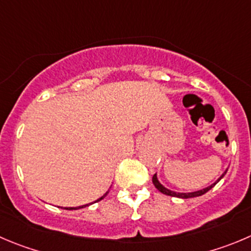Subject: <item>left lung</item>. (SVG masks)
I'll use <instances>...</instances> for the list:
<instances>
[{
  "mask_svg": "<svg viewBox=\"0 0 251 251\" xmlns=\"http://www.w3.org/2000/svg\"><path fill=\"white\" fill-rule=\"evenodd\" d=\"M226 171H228V170H226ZM226 172H224L223 175H222L221 177H219V178H218L217 181H215L213 184H210V186H208V187H205V188L201 189V191L191 192V193H177V192H173V191H171V189H167V188H166V187H163L162 184L160 183V181H158V179H157V175H153V177H152V182H153L154 187H156V188H157L158 191L161 192V193L166 194V196L177 197V198H184V200H187V198H193V197H200V196H203V194H204V193H207V192L209 191V189H212L213 187H214L215 184L218 183V182H219L222 178H223L224 175H226Z\"/></svg>",
  "mask_w": 251,
  "mask_h": 251,
  "instance_id": "left-lung-1",
  "label": "left lung"
}]
</instances>
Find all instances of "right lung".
I'll use <instances>...</instances> for the list:
<instances>
[{"label": "right lung", "mask_w": 251, "mask_h": 251, "mask_svg": "<svg viewBox=\"0 0 251 251\" xmlns=\"http://www.w3.org/2000/svg\"><path fill=\"white\" fill-rule=\"evenodd\" d=\"M107 193H109V191H107L106 193L104 194V196H102V197H100L99 200H97V201H95V202H94V203H97V202H99V201L104 200L105 197L107 196ZM90 204H91V203H89V204H85V205H80V207H70V208H65V209H68V210H73V209H80V208H85V207H88V205H90Z\"/></svg>", "instance_id": "add662e5"}]
</instances>
